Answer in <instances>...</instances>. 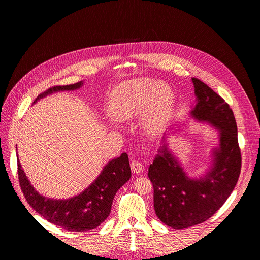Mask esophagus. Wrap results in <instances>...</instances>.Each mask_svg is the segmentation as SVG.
Segmentation results:
<instances>
[{
    "label": "esophagus",
    "instance_id": "1",
    "mask_svg": "<svg viewBox=\"0 0 260 260\" xmlns=\"http://www.w3.org/2000/svg\"><path fill=\"white\" fill-rule=\"evenodd\" d=\"M131 171L133 174H141L143 171V166L138 159H132L131 160Z\"/></svg>",
    "mask_w": 260,
    "mask_h": 260
}]
</instances>
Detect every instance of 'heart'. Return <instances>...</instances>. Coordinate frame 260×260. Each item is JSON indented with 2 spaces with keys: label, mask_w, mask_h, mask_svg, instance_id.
<instances>
[{
  "label": "heart",
  "mask_w": 260,
  "mask_h": 260,
  "mask_svg": "<svg viewBox=\"0 0 260 260\" xmlns=\"http://www.w3.org/2000/svg\"><path fill=\"white\" fill-rule=\"evenodd\" d=\"M175 103V93L168 83L138 78L128 80L112 89L108 99V111L117 121L143 117L146 133L155 136L164 132L170 124Z\"/></svg>",
  "instance_id": "obj_1"
}]
</instances>
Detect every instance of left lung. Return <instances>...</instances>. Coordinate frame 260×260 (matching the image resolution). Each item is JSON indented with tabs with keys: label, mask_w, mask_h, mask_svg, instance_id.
<instances>
[{
	"label": "left lung",
	"mask_w": 260,
	"mask_h": 260,
	"mask_svg": "<svg viewBox=\"0 0 260 260\" xmlns=\"http://www.w3.org/2000/svg\"><path fill=\"white\" fill-rule=\"evenodd\" d=\"M197 103L189 115L198 122L208 123L218 131V146L211 151V166L200 178L188 177L167 144L162 146L148 176L154 187L155 213L174 229L201 224L212 216L233 191L242 168L234 114L223 98L207 84L191 78Z\"/></svg>",
	"instance_id": "obj_1"
}]
</instances>
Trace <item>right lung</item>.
I'll use <instances>...</instances> for the list:
<instances>
[{"label": "right lung", "instance_id": "right-lung-1", "mask_svg": "<svg viewBox=\"0 0 260 260\" xmlns=\"http://www.w3.org/2000/svg\"><path fill=\"white\" fill-rule=\"evenodd\" d=\"M83 85L80 81L75 84L54 86L39 94L35 101L53 92L75 90ZM17 174L19 185L30 206L44 216L48 222L69 231L83 232L101 225L108 217L113 198L131 177L129 158L126 153L110 160L95 180L82 192L66 200L50 199L42 196L28 180L17 158Z\"/></svg>", "mask_w": 260, "mask_h": 260}]
</instances>
